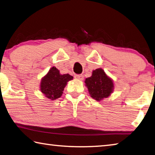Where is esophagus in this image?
<instances>
[{
  "mask_svg": "<svg viewBox=\"0 0 155 155\" xmlns=\"http://www.w3.org/2000/svg\"><path fill=\"white\" fill-rule=\"evenodd\" d=\"M74 78H77V79H78V80H80V81H83L84 79L83 74H76L74 76Z\"/></svg>",
  "mask_w": 155,
  "mask_h": 155,
  "instance_id": "obj_1",
  "label": "esophagus"
}]
</instances>
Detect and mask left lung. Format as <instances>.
Listing matches in <instances>:
<instances>
[{
	"instance_id": "obj_1",
	"label": "left lung",
	"mask_w": 155,
	"mask_h": 155,
	"mask_svg": "<svg viewBox=\"0 0 155 155\" xmlns=\"http://www.w3.org/2000/svg\"><path fill=\"white\" fill-rule=\"evenodd\" d=\"M85 83L91 96L97 101L108 97L114 87L112 81L102 68L94 70L91 77L86 78Z\"/></svg>"
}]
</instances>
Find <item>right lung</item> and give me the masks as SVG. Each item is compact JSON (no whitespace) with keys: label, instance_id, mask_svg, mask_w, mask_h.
Here are the masks:
<instances>
[{"label":"right lung","instance_id":"add662e5","mask_svg":"<svg viewBox=\"0 0 155 155\" xmlns=\"http://www.w3.org/2000/svg\"><path fill=\"white\" fill-rule=\"evenodd\" d=\"M72 78L68 74H60L55 67H52L45 77L42 78L41 90L47 98L56 100L61 96L67 82Z\"/></svg>","mask_w":155,"mask_h":155}]
</instances>
